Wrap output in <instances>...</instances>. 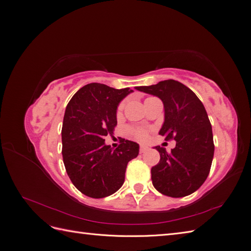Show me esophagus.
<instances>
[{
  "label": "esophagus",
  "mask_w": 251,
  "mask_h": 251,
  "mask_svg": "<svg viewBox=\"0 0 251 251\" xmlns=\"http://www.w3.org/2000/svg\"><path fill=\"white\" fill-rule=\"evenodd\" d=\"M148 150H149V147L146 146V144H140V149H139L140 153H144V151H148Z\"/></svg>",
  "instance_id": "1"
}]
</instances>
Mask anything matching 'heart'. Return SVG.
<instances>
[{"label":"heart","instance_id":"heart-1","mask_svg":"<svg viewBox=\"0 0 251 251\" xmlns=\"http://www.w3.org/2000/svg\"><path fill=\"white\" fill-rule=\"evenodd\" d=\"M125 103H126V101H123V102H120V104L118 105V109H117V114H118V115H120L121 112L124 111ZM133 134H134L135 137L138 138V139H142V138L146 137V132L142 131V130H135V131H133Z\"/></svg>","mask_w":251,"mask_h":251}]
</instances>
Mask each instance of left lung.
Segmentation results:
<instances>
[{
	"instance_id": "left-lung-1",
	"label": "left lung",
	"mask_w": 251,
	"mask_h": 251,
	"mask_svg": "<svg viewBox=\"0 0 251 251\" xmlns=\"http://www.w3.org/2000/svg\"><path fill=\"white\" fill-rule=\"evenodd\" d=\"M135 89L160 98L164 121L159 134L165 140H176L171 153L154 147L160 154V161L151 171L154 187L173 198L195 193L208 176L215 151L211 125L203 103L191 89L173 79Z\"/></svg>"
}]
</instances>
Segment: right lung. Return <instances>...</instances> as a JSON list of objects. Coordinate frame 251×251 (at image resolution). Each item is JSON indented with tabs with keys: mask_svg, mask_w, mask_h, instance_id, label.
Here are the masks:
<instances>
[{
	"mask_svg": "<svg viewBox=\"0 0 251 251\" xmlns=\"http://www.w3.org/2000/svg\"><path fill=\"white\" fill-rule=\"evenodd\" d=\"M134 92L92 82L79 89L68 103L62 128L63 159L68 176L79 192L104 198L123 186L128 161L139 154V144L124 139L113 150L104 137L114 133L117 107Z\"/></svg>",
	"mask_w": 251,
	"mask_h": 251,
	"instance_id": "right-lung-1",
	"label": "right lung"
}]
</instances>
